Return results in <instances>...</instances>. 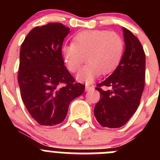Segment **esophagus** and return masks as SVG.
I'll list each match as a JSON object with an SVG mask.
<instances>
[{
    "label": "esophagus",
    "mask_w": 160,
    "mask_h": 160,
    "mask_svg": "<svg viewBox=\"0 0 160 160\" xmlns=\"http://www.w3.org/2000/svg\"><path fill=\"white\" fill-rule=\"evenodd\" d=\"M94 89V87L90 86V85H86V91H89V90H92Z\"/></svg>",
    "instance_id": "34e87169"
}]
</instances>
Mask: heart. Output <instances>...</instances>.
<instances>
[{
	"mask_svg": "<svg viewBox=\"0 0 160 160\" xmlns=\"http://www.w3.org/2000/svg\"><path fill=\"white\" fill-rule=\"evenodd\" d=\"M124 41L122 37L108 30H86L78 32L73 43L65 46L63 55L70 72L78 71L86 59L88 64L78 74V79L92 82L101 73L115 70L122 59Z\"/></svg>",
	"mask_w": 160,
	"mask_h": 160,
	"instance_id": "heart-1",
	"label": "heart"
}]
</instances>
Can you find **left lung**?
Instances as JSON below:
<instances>
[{
  "mask_svg": "<svg viewBox=\"0 0 160 160\" xmlns=\"http://www.w3.org/2000/svg\"><path fill=\"white\" fill-rule=\"evenodd\" d=\"M125 51L111 76L97 84L100 99L94 107V116L104 128H121L136 111L145 82V53L138 38L122 28ZM103 87V88L101 87Z\"/></svg>",
  "mask_w": 160,
  "mask_h": 160,
  "instance_id": "8db88e82",
  "label": "left lung"
}]
</instances>
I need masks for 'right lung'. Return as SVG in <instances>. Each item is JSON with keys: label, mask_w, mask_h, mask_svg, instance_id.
Wrapping results in <instances>:
<instances>
[{"label": "right lung", "mask_w": 160, "mask_h": 160, "mask_svg": "<svg viewBox=\"0 0 160 160\" xmlns=\"http://www.w3.org/2000/svg\"><path fill=\"white\" fill-rule=\"evenodd\" d=\"M69 32L61 23L37 26L21 46V96L31 116L42 126L62 122L70 103L84 92V85L76 82L64 66L62 47Z\"/></svg>", "instance_id": "1"}]
</instances>
